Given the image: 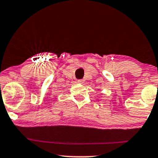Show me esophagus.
<instances>
[{"instance_id": "obj_1", "label": "esophagus", "mask_w": 158, "mask_h": 158, "mask_svg": "<svg viewBox=\"0 0 158 158\" xmlns=\"http://www.w3.org/2000/svg\"><path fill=\"white\" fill-rule=\"evenodd\" d=\"M78 83H79V84H84V79H79L78 80Z\"/></svg>"}]
</instances>
